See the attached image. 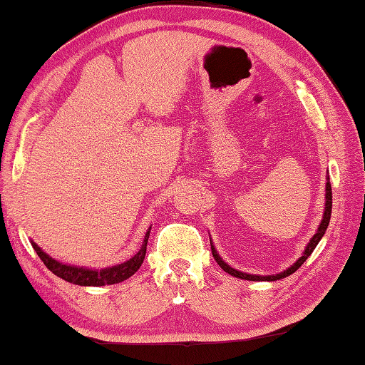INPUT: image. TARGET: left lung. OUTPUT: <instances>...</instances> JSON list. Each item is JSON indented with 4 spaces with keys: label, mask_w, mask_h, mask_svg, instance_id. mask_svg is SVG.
Masks as SVG:
<instances>
[{
    "label": "left lung",
    "mask_w": 365,
    "mask_h": 365,
    "mask_svg": "<svg viewBox=\"0 0 365 365\" xmlns=\"http://www.w3.org/2000/svg\"><path fill=\"white\" fill-rule=\"evenodd\" d=\"M331 210H332V191H331V183H329V178H328V182H327V204H324V213H323V220H322L320 227H319V230H317V234L312 237L311 242H309V245L306 246L304 252H302V255L297 260V263H293V265H292L289 269H285L284 273H279V274H276V276H255V274L240 273V271H237V269H234V268H230V267L227 265V263L220 257L218 252L215 251L213 245H212V254H213L215 260L218 262V265H220L224 271H226V273H229V274H232V276L240 277V279H246V281H277V279H282V277H287V276L293 274L294 271H297V269L302 265V263H304V262L307 260L309 255L312 254V251L315 250L317 245H319L322 237L324 235V232H327V229H328V224H329V220H331ZM210 242H212V240H210Z\"/></svg>",
    "instance_id": "1"
}]
</instances>
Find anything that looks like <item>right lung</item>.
Listing matches in <instances>:
<instances>
[{"instance_id":"obj_1","label":"right lung","mask_w":365,"mask_h":365,"mask_svg":"<svg viewBox=\"0 0 365 365\" xmlns=\"http://www.w3.org/2000/svg\"><path fill=\"white\" fill-rule=\"evenodd\" d=\"M149 235H150V229L147 230L141 250H139L138 254L133 255V257H131L130 260L120 263V265L105 268V269H100V271L64 265V263H59L58 260L51 259L50 255H46L34 242H31V245H33L34 251L37 252L38 257H41V260L43 262V265L48 268L51 273L56 274L58 277L64 279V281H67V282L76 284V285L100 287V285H111V284L122 282V281H125V279H128L130 276H133L136 273L139 267H141V263L144 262L145 250H147V240H149Z\"/></svg>"}]
</instances>
